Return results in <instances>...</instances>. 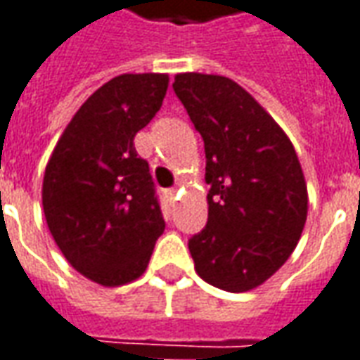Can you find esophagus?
<instances>
[{"label":"esophagus","instance_id":"34e87169","mask_svg":"<svg viewBox=\"0 0 360 360\" xmlns=\"http://www.w3.org/2000/svg\"><path fill=\"white\" fill-rule=\"evenodd\" d=\"M165 195H167L169 201H173V199L177 197V189H175V187H173V189H167V191H165Z\"/></svg>","mask_w":360,"mask_h":360}]
</instances>
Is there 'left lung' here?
<instances>
[{"label":"left lung","mask_w":360,"mask_h":360,"mask_svg":"<svg viewBox=\"0 0 360 360\" xmlns=\"http://www.w3.org/2000/svg\"><path fill=\"white\" fill-rule=\"evenodd\" d=\"M205 143L209 219L189 239L195 271L229 292L251 291L291 257L307 221V185L275 119L229 77L173 83Z\"/></svg>","instance_id":"left-lung-1"}]
</instances>
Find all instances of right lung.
<instances>
[{
	"mask_svg": "<svg viewBox=\"0 0 360 360\" xmlns=\"http://www.w3.org/2000/svg\"><path fill=\"white\" fill-rule=\"evenodd\" d=\"M169 77L125 73L73 115L45 167L44 213L73 269L105 287L147 269L165 219L133 139L161 109Z\"/></svg>",
	"mask_w": 360,
	"mask_h": 360,
	"instance_id": "obj_1",
	"label": "right lung"
}]
</instances>
